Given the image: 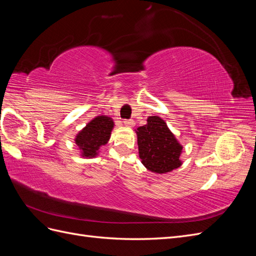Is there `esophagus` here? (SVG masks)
I'll return each mask as SVG.
<instances>
[{"mask_svg":"<svg viewBox=\"0 0 256 256\" xmlns=\"http://www.w3.org/2000/svg\"><path fill=\"white\" fill-rule=\"evenodd\" d=\"M124 125L127 127H132L134 125V120H124Z\"/></svg>","mask_w":256,"mask_h":256,"instance_id":"esophagus-1","label":"esophagus"}]
</instances>
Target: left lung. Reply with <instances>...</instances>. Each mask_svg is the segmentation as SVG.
Instances as JSON below:
<instances>
[{
  "instance_id": "1",
  "label": "left lung",
  "mask_w": 256,
  "mask_h": 256,
  "mask_svg": "<svg viewBox=\"0 0 256 256\" xmlns=\"http://www.w3.org/2000/svg\"><path fill=\"white\" fill-rule=\"evenodd\" d=\"M138 157L152 173L166 174L182 164V145L159 116H148L146 125L136 128Z\"/></svg>"
}]
</instances>
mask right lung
<instances>
[{"label":"right lung","mask_w":256,"mask_h":256,"mask_svg":"<svg viewBox=\"0 0 256 256\" xmlns=\"http://www.w3.org/2000/svg\"><path fill=\"white\" fill-rule=\"evenodd\" d=\"M114 128V122L106 115H98L86 124L74 138L83 158H94L98 156L100 147L110 140Z\"/></svg>","instance_id":"add662e5"}]
</instances>
